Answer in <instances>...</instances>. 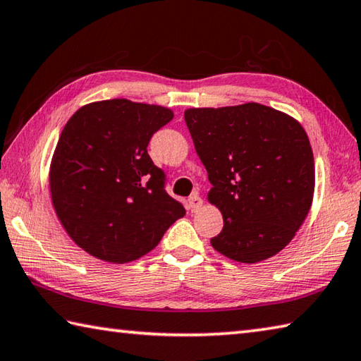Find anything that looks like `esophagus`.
<instances>
[{
  "label": "esophagus",
  "mask_w": 361,
  "mask_h": 361,
  "mask_svg": "<svg viewBox=\"0 0 361 361\" xmlns=\"http://www.w3.org/2000/svg\"><path fill=\"white\" fill-rule=\"evenodd\" d=\"M203 205V200L200 199V195L197 194V192H195V194H192L191 195V197H189L188 199V208L189 209H191V212L192 213H195V212H199V209H200V207Z\"/></svg>",
  "instance_id": "esophagus-1"
}]
</instances>
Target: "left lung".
<instances>
[{"label": "left lung", "instance_id": "8db88e82", "mask_svg": "<svg viewBox=\"0 0 361 361\" xmlns=\"http://www.w3.org/2000/svg\"><path fill=\"white\" fill-rule=\"evenodd\" d=\"M185 121L212 183L207 200L224 219L212 246L241 264L283 251L310 213L316 185L303 126L257 102L186 109Z\"/></svg>", "mask_w": 361, "mask_h": 361}]
</instances>
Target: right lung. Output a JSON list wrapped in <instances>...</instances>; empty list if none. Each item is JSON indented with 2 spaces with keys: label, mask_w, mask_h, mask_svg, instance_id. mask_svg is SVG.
<instances>
[{
  "label": "right lung",
  "mask_w": 361,
  "mask_h": 361,
  "mask_svg": "<svg viewBox=\"0 0 361 361\" xmlns=\"http://www.w3.org/2000/svg\"><path fill=\"white\" fill-rule=\"evenodd\" d=\"M173 110L129 99L85 104L63 128L49 169L51 205L74 243L96 259L128 264L159 245L186 214L148 156Z\"/></svg>",
  "instance_id": "obj_1"
}]
</instances>
